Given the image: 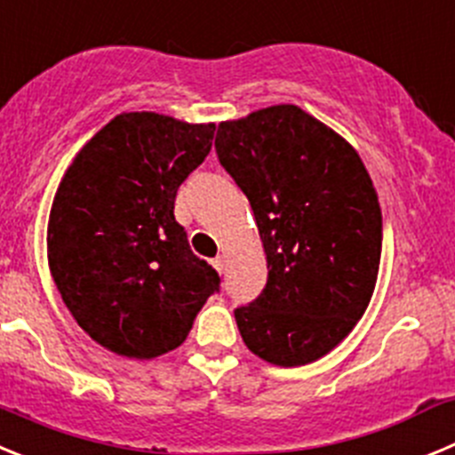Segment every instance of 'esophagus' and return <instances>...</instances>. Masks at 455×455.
Instances as JSON below:
<instances>
[{"instance_id":"1","label":"esophagus","mask_w":455,"mask_h":455,"mask_svg":"<svg viewBox=\"0 0 455 455\" xmlns=\"http://www.w3.org/2000/svg\"><path fill=\"white\" fill-rule=\"evenodd\" d=\"M212 266H214L216 270H219V273H223V268H225V259L223 257H214V259H212Z\"/></svg>"}]
</instances>
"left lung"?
I'll use <instances>...</instances> for the list:
<instances>
[{
	"label": "left lung",
	"mask_w": 455,
	"mask_h": 455,
	"mask_svg": "<svg viewBox=\"0 0 455 455\" xmlns=\"http://www.w3.org/2000/svg\"><path fill=\"white\" fill-rule=\"evenodd\" d=\"M248 196L268 279L235 318L250 352L295 368L331 352L368 309L381 261L379 198L340 135L298 106H273L216 135Z\"/></svg>",
	"instance_id": "1"
}]
</instances>
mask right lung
<instances>
[{
    "label": "right lung",
    "instance_id": "1",
    "mask_svg": "<svg viewBox=\"0 0 455 455\" xmlns=\"http://www.w3.org/2000/svg\"><path fill=\"white\" fill-rule=\"evenodd\" d=\"M214 124L115 116L67 169L49 214V268L78 327L153 358L187 339L220 277L173 216L178 187L212 151Z\"/></svg>",
    "mask_w": 455,
    "mask_h": 455
}]
</instances>
